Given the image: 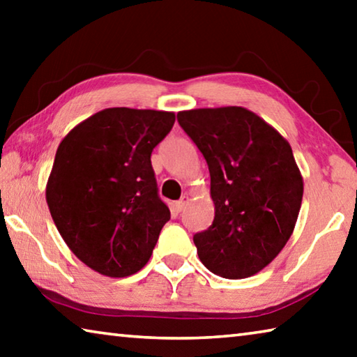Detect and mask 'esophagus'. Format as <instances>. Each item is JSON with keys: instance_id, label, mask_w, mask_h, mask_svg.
<instances>
[{"instance_id": "esophagus-1", "label": "esophagus", "mask_w": 357, "mask_h": 357, "mask_svg": "<svg viewBox=\"0 0 357 357\" xmlns=\"http://www.w3.org/2000/svg\"><path fill=\"white\" fill-rule=\"evenodd\" d=\"M189 200H190V198L184 195L179 202H176V204H174V209H176V213H183L187 204H189Z\"/></svg>"}]
</instances>
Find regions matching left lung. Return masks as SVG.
Listing matches in <instances>:
<instances>
[{"label":"left lung","instance_id":"1","mask_svg":"<svg viewBox=\"0 0 357 357\" xmlns=\"http://www.w3.org/2000/svg\"><path fill=\"white\" fill-rule=\"evenodd\" d=\"M178 123L206 160L214 222L193 243L206 268L223 279H247L288 243L304 181L289 143L244 107L197 108Z\"/></svg>","mask_w":357,"mask_h":357}]
</instances>
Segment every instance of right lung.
<instances>
[{"label":"right lung","mask_w":357,"mask_h":357,"mask_svg":"<svg viewBox=\"0 0 357 357\" xmlns=\"http://www.w3.org/2000/svg\"><path fill=\"white\" fill-rule=\"evenodd\" d=\"M173 124V112L105 108L59 143L47 204L64 243L96 273L128 277L149 261L170 220L151 153Z\"/></svg>","instance_id":"obj_1"}]
</instances>
